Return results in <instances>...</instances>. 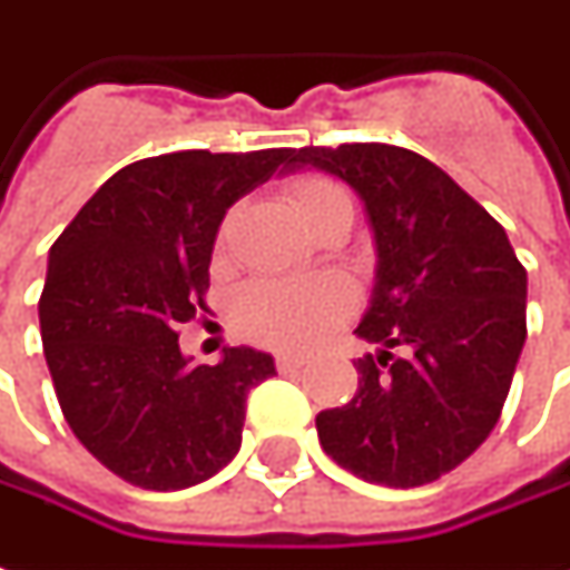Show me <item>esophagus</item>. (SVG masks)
I'll list each match as a JSON object with an SVG mask.
<instances>
[{
  "instance_id": "34e87169",
  "label": "esophagus",
  "mask_w": 570,
  "mask_h": 570,
  "mask_svg": "<svg viewBox=\"0 0 570 570\" xmlns=\"http://www.w3.org/2000/svg\"><path fill=\"white\" fill-rule=\"evenodd\" d=\"M305 364V357H298V354H277V370L281 373H293Z\"/></svg>"
}]
</instances>
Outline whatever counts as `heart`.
<instances>
[{"instance_id":"b5f03b06","label":"heart","mask_w":570,"mask_h":570,"mask_svg":"<svg viewBox=\"0 0 570 570\" xmlns=\"http://www.w3.org/2000/svg\"><path fill=\"white\" fill-rule=\"evenodd\" d=\"M289 203L296 216L308 225L314 218L345 200L333 181L326 178H298L289 185ZM352 289L340 277H314L293 284H256L237 298V326L249 340L272 348H312L330 333V326L352 308Z\"/></svg>"}]
</instances>
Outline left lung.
<instances>
[{"label":"left lung","instance_id":"left-lung-1","mask_svg":"<svg viewBox=\"0 0 570 570\" xmlns=\"http://www.w3.org/2000/svg\"><path fill=\"white\" fill-rule=\"evenodd\" d=\"M336 175L361 197L376 246L348 404L317 413L324 453L357 479L420 488L479 451L500 420L524 345L528 272L507 230L413 150H289L286 175Z\"/></svg>","mask_w":570,"mask_h":570}]
</instances>
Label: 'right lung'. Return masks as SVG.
<instances>
[{
  "mask_svg": "<svg viewBox=\"0 0 570 570\" xmlns=\"http://www.w3.org/2000/svg\"><path fill=\"white\" fill-rule=\"evenodd\" d=\"M289 150H175L107 178L49 249L39 330L55 395L79 444L145 491H185L240 451L246 395L274 357L225 348L190 364L178 326L203 293L234 203L284 175Z\"/></svg>",
  "mask_w": 570,
  "mask_h": 570,
  "instance_id": "1",
  "label": "right lung"
}]
</instances>
